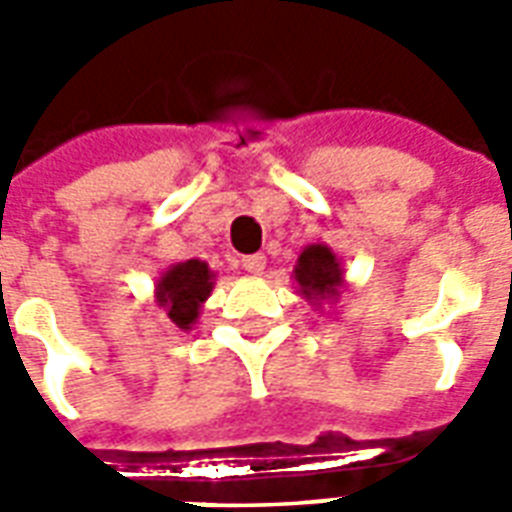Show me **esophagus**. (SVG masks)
Returning <instances> with one entry per match:
<instances>
[{
    "instance_id": "obj_1",
    "label": "esophagus",
    "mask_w": 512,
    "mask_h": 512,
    "mask_svg": "<svg viewBox=\"0 0 512 512\" xmlns=\"http://www.w3.org/2000/svg\"><path fill=\"white\" fill-rule=\"evenodd\" d=\"M241 266H244L246 274H263V268H266V255H249L241 260Z\"/></svg>"
}]
</instances>
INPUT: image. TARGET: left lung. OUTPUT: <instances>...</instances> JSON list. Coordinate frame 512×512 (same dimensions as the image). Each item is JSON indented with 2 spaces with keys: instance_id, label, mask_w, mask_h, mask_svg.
Returning <instances> with one entry per match:
<instances>
[{
  "instance_id": "obj_1",
  "label": "left lung",
  "mask_w": 512,
  "mask_h": 512,
  "mask_svg": "<svg viewBox=\"0 0 512 512\" xmlns=\"http://www.w3.org/2000/svg\"><path fill=\"white\" fill-rule=\"evenodd\" d=\"M296 293L310 307L321 310L323 304H334L345 288V271L340 257L334 255L332 246L310 244L301 249L296 268H293Z\"/></svg>"
}]
</instances>
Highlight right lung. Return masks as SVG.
<instances>
[{
	"instance_id": "add662e5",
	"label": "right lung",
	"mask_w": 512,
	"mask_h": 512,
	"mask_svg": "<svg viewBox=\"0 0 512 512\" xmlns=\"http://www.w3.org/2000/svg\"><path fill=\"white\" fill-rule=\"evenodd\" d=\"M216 285V274L205 260H183L169 266L156 279V304L164 310L169 321L183 332H191L194 323L200 321L202 304L211 296Z\"/></svg>"
}]
</instances>
